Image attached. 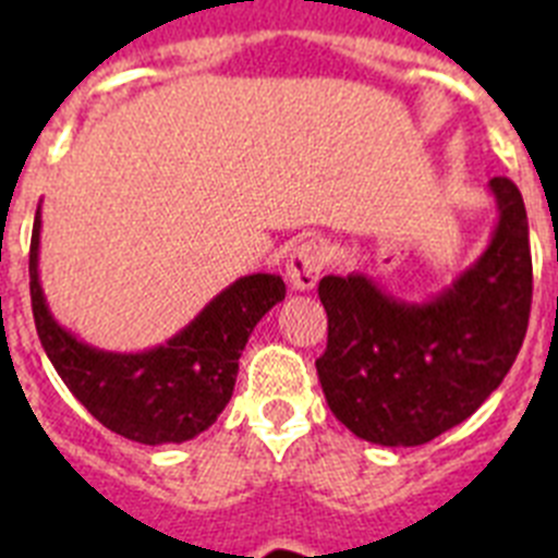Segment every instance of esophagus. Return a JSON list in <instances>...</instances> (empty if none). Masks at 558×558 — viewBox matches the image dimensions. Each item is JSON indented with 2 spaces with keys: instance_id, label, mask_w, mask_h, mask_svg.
Wrapping results in <instances>:
<instances>
[{
  "instance_id": "obj_1",
  "label": "esophagus",
  "mask_w": 558,
  "mask_h": 558,
  "mask_svg": "<svg viewBox=\"0 0 558 558\" xmlns=\"http://www.w3.org/2000/svg\"><path fill=\"white\" fill-rule=\"evenodd\" d=\"M324 265H327V251L315 240L295 245L293 254L288 256V279L293 290H313L322 279Z\"/></svg>"
}]
</instances>
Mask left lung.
Listing matches in <instances>:
<instances>
[{
	"label": "left lung",
	"instance_id": "obj_1",
	"mask_svg": "<svg viewBox=\"0 0 558 558\" xmlns=\"http://www.w3.org/2000/svg\"><path fill=\"white\" fill-rule=\"evenodd\" d=\"M497 226L475 263L427 302L366 274L324 276L327 352L315 360L329 411L357 438L418 447L461 425L509 374L531 315L529 215L514 181L492 179Z\"/></svg>",
	"mask_w": 558,
	"mask_h": 558
}]
</instances>
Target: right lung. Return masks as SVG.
<instances>
[{"label": "right lung", "instance_id": "obj_1", "mask_svg": "<svg viewBox=\"0 0 558 558\" xmlns=\"http://www.w3.org/2000/svg\"><path fill=\"white\" fill-rule=\"evenodd\" d=\"M41 204L29 240V299L41 347L58 377L108 430L140 445H181L218 422L234 391L251 332L284 299L282 276L251 274L220 290L181 332L145 352L83 343L49 313L38 279Z\"/></svg>", "mask_w": 558, "mask_h": 558}]
</instances>
